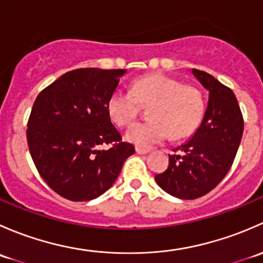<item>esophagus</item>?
I'll use <instances>...</instances> for the list:
<instances>
[{
    "label": "esophagus",
    "instance_id": "esophagus-1",
    "mask_svg": "<svg viewBox=\"0 0 263 263\" xmlns=\"http://www.w3.org/2000/svg\"><path fill=\"white\" fill-rule=\"evenodd\" d=\"M136 153H137V154H147V153H150V148H145V147L136 146Z\"/></svg>",
    "mask_w": 263,
    "mask_h": 263
}]
</instances>
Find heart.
Instances as JSON below:
<instances>
[{
	"label": "heart",
	"instance_id": "1",
	"mask_svg": "<svg viewBox=\"0 0 263 263\" xmlns=\"http://www.w3.org/2000/svg\"><path fill=\"white\" fill-rule=\"evenodd\" d=\"M147 122L135 123L126 139L140 147H151L165 141L191 136L205 115V100L200 89L182 84L164 73H150L136 79L132 90H116L108 100V113L113 123L126 127L136 119L141 105H150Z\"/></svg>",
	"mask_w": 263,
	"mask_h": 263
}]
</instances>
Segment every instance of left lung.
<instances>
[{"instance_id": "left-lung-1", "label": "left lung", "mask_w": 263, "mask_h": 263, "mask_svg": "<svg viewBox=\"0 0 263 263\" xmlns=\"http://www.w3.org/2000/svg\"><path fill=\"white\" fill-rule=\"evenodd\" d=\"M192 73L209 90L202 122L191 140L169 155V166L156 174L161 190L182 200H195L222 181L237 155L243 135V116L232 89L205 71Z\"/></svg>"}]
</instances>
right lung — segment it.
I'll return each mask as SVG.
<instances>
[{"instance_id":"add662e5","label":"right lung","mask_w":263,"mask_h":263,"mask_svg":"<svg viewBox=\"0 0 263 263\" xmlns=\"http://www.w3.org/2000/svg\"><path fill=\"white\" fill-rule=\"evenodd\" d=\"M126 70L79 68L39 92L26 139L42 178L62 197L90 201L118 178L135 147L110 122L108 100ZM112 144L108 151L99 147Z\"/></svg>"}]
</instances>
